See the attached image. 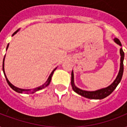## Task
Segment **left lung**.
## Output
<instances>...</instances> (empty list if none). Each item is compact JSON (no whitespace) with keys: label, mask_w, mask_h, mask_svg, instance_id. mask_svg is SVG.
Wrapping results in <instances>:
<instances>
[{"label":"left lung","mask_w":127,"mask_h":127,"mask_svg":"<svg viewBox=\"0 0 127 127\" xmlns=\"http://www.w3.org/2000/svg\"><path fill=\"white\" fill-rule=\"evenodd\" d=\"M115 42L119 44V45L121 46V43L120 41L117 38H115L114 39ZM120 54H121V65H120V70L119 72V74L117 76L116 79L115 80V81L113 82L109 86L105 88L101 89L99 90L94 91V92H88V91H85L80 90L77 87H76L74 83V74L73 72L72 71L71 74V85L72 87L73 90L76 93H77L78 94L82 96L85 97L86 98L92 99H101L105 97H106L110 95L111 93L114 91V90L117 88V85L119 84V82L121 80L122 78L123 74V70H124V67H123V60H124L125 53L123 51L122 48L120 49Z\"/></svg>","instance_id":"obj_1"}]
</instances>
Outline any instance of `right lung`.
Returning <instances> with one entry per match:
<instances>
[{"label":"right lung","mask_w":127,"mask_h":127,"mask_svg":"<svg viewBox=\"0 0 127 127\" xmlns=\"http://www.w3.org/2000/svg\"><path fill=\"white\" fill-rule=\"evenodd\" d=\"M18 30H17L16 32H15L13 35H14L15 33H16L17 32H18ZM8 45H9V44H8V45H7V47H6V49H8ZM4 58H5V56H4V59H3L2 70H3V72H4V76H5V77H6V80L7 82H8V85L10 86V88L12 89V90H14V91H16V92L21 93V94H33V93H35V92H37V91L40 90H41V89H43L44 88H45V87L47 86L48 85L50 84V82H51V77H52V76H53V74L54 71H55V70H56V68H55V69L53 70V72H51V74H50V76H49V78H48V79H47V82H46L43 85H42V86H41L38 87V88H36L32 89V90H24V89H20V88H16V87H15L14 86H13V85L8 81V80L7 79L6 76V74H5V73H4Z\"/></svg>","instance_id":"1"}]
</instances>
